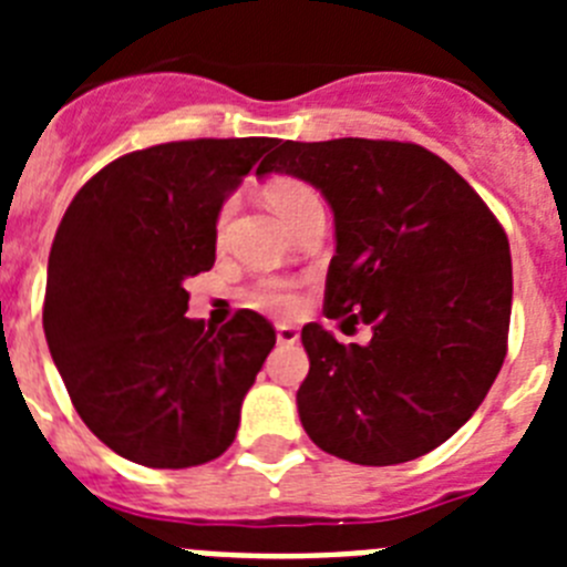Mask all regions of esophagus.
<instances>
[{"instance_id": "esophagus-1", "label": "esophagus", "mask_w": 567, "mask_h": 567, "mask_svg": "<svg viewBox=\"0 0 567 567\" xmlns=\"http://www.w3.org/2000/svg\"><path fill=\"white\" fill-rule=\"evenodd\" d=\"M275 334H278V343H284V346H292V343H298V340H300L298 329L287 327V323H280V327L275 329Z\"/></svg>"}]
</instances>
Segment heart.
<instances>
[{
    "label": "heart",
    "mask_w": 567,
    "mask_h": 567,
    "mask_svg": "<svg viewBox=\"0 0 567 567\" xmlns=\"http://www.w3.org/2000/svg\"><path fill=\"white\" fill-rule=\"evenodd\" d=\"M264 195H267L269 207L284 218V221L292 227L295 218L307 207L318 204V195L307 187L303 182L298 178H272V182L264 187ZM235 213V198H227V202L218 207V215H215V233L221 235L227 229L229 218ZM249 300H252L255 307L264 309V312H272V315H292L298 309V292H295L292 284L287 280H264L258 287L249 292Z\"/></svg>",
    "instance_id": "1"
}]
</instances>
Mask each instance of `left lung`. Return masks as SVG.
Masks as SVG:
<instances>
[{"label":"left lung","instance_id":"obj_1","mask_svg":"<svg viewBox=\"0 0 567 567\" xmlns=\"http://www.w3.org/2000/svg\"><path fill=\"white\" fill-rule=\"evenodd\" d=\"M269 173L327 198L338 247L323 312L340 327H372L365 346L303 327L300 423L349 463L423 457L477 412L505 360L514 280L503 227L463 175L420 144L278 142L258 167Z\"/></svg>","mask_w":567,"mask_h":567}]
</instances>
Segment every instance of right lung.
<instances>
[{
  "instance_id": "1",
  "label": "right lung",
  "mask_w": 567,
  "mask_h": 567,
  "mask_svg": "<svg viewBox=\"0 0 567 567\" xmlns=\"http://www.w3.org/2000/svg\"><path fill=\"white\" fill-rule=\"evenodd\" d=\"M275 138L155 144L99 169L56 229L44 338L79 417L147 468L221 457L275 346L264 315L187 318L184 280L215 264V215Z\"/></svg>"
}]
</instances>
